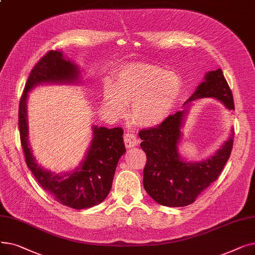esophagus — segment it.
<instances>
[{
	"label": "esophagus",
	"mask_w": 255,
	"mask_h": 255,
	"mask_svg": "<svg viewBox=\"0 0 255 255\" xmlns=\"http://www.w3.org/2000/svg\"><path fill=\"white\" fill-rule=\"evenodd\" d=\"M139 139L135 134H133L131 132H127L124 134V142L127 148H132V146H135L138 143Z\"/></svg>",
	"instance_id": "1"
}]
</instances>
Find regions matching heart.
Segmentation results:
<instances>
[{"label": "heart", "mask_w": 255, "mask_h": 255, "mask_svg": "<svg viewBox=\"0 0 255 255\" xmlns=\"http://www.w3.org/2000/svg\"><path fill=\"white\" fill-rule=\"evenodd\" d=\"M180 80L164 68L150 64L125 66L116 77L115 90L105 92V105L117 116L132 104L131 118L135 123L153 127L169 116L179 95Z\"/></svg>", "instance_id": "heart-1"}]
</instances>
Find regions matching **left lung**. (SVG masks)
Listing matches in <instances>:
<instances>
[{
	"instance_id": "left-lung-1",
	"label": "left lung",
	"mask_w": 255,
	"mask_h": 255,
	"mask_svg": "<svg viewBox=\"0 0 255 255\" xmlns=\"http://www.w3.org/2000/svg\"><path fill=\"white\" fill-rule=\"evenodd\" d=\"M214 97L229 110H235L232 90L221 69L206 74L188 101ZM186 111L169 115L161 124L139 131L140 146L145 152L143 187L158 204L166 207H185L192 203L205 189L215 182L230 159L235 132L222 148L206 161L187 163L178 153L181 127Z\"/></svg>"
}]
</instances>
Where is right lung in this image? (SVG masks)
<instances>
[{
    "mask_svg": "<svg viewBox=\"0 0 255 255\" xmlns=\"http://www.w3.org/2000/svg\"><path fill=\"white\" fill-rule=\"evenodd\" d=\"M78 78L75 65L57 50H49L40 59L29 75L18 105V128L25 163L34 177L58 203L82 210L102 203L110 193L120 157L126 150L123 129L94 127L93 140L86 159L79 168L63 176L52 175L36 162L28 143L25 101L33 87L41 83H73Z\"/></svg>",
    "mask_w": 255,
    "mask_h": 255,
    "instance_id": "1",
    "label": "right lung"
}]
</instances>
